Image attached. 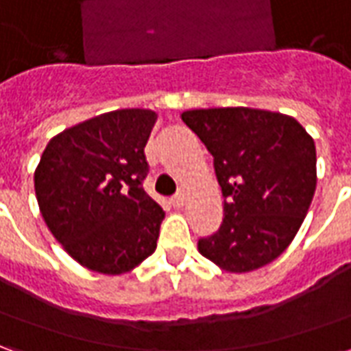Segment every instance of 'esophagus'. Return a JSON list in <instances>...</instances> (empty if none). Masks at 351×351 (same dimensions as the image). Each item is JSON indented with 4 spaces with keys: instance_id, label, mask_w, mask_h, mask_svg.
<instances>
[{
    "instance_id": "obj_1",
    "label": "esophagus",
    "mask_w": 351,
    "mask_h": 351,
    "mask_svg": "<svg viewBox=\"0 0 351 351\" xmlns=\"http://www.w3.org/2000/svg\"><path fill=\"white\" fill-rule=\"evenodd\" d=\"M184 203H186V191L180 190L176 195H173L171 197V205L175 206V208H180V206H184Z\"/></svg>"
}]
</instances>
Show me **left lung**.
I'll use <instances>...</instances> for the list:
<instances>
[{"mask_svg": "<svg viewBox=\"0 0 351 351\" xmlns=\"http://www.w3.org/2000/svg\"><path fill=\"white\" fill-rule=\"evenodd\" d=\"M213 154L223 220L199 252L229 272L256 271L286 250L316 191V146L295 118L248 107L182 112Z\"/></svg>", "mask_w": 351, "mask_h": 351, "instance_id": "1", "label": "left lung"}]
</instances>
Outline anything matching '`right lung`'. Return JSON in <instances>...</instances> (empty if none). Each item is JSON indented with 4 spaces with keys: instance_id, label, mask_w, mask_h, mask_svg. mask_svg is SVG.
<instances>
[{
    "instance_id": "obj_1",
    "label": "right lung",
    "mask_w": 351,
    "mask_h": 351,
    "mask_svg": "<svg viewBox=\"0 0 351 351\" xmlns=\"http://www.w3.org/2000/svg\"><path fill=\"white\" fill-rule=\"evenodd\" d=\"M158 116L122 108L50 138L35 171L47 226L73 259L122 274L152 256L165 213L143 188L145 156Z\"/></svg>"
}]
</instances>
